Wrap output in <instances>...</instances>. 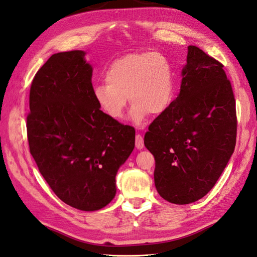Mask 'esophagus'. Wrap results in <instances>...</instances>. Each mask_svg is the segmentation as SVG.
I'll use <instances>...</instances> for the list:
<instances>
[{"mask_svg":"<svg viewBox=\"0 0 257 257\" xmlns=\"http://www.w3.org/2000/svg\"><path fill=\"white\" fill-rule=\"evenodd\" d=\"M145 147V142H143V137L138 134L136 136V148L139 149V150H141V149Z\"/></svg>","mask_w":257,"mask_h":257,"instance_id":"obj_1","label":"esophagus"}]
</instances>
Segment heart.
<instances>
[{
    "label": "heart",
    "mask_w": 257,
    "mask_h": 257,
    "mask_svg": "<svg viewBox=\"0 0 257 257\" xmlns=\"http://www.w3.org/2000/svg\"><path fill=\"white\" fill-rule=\"evenodd\" d=\"M92 92L99 109L114 120L122 118L129 98L130 117L141 123L150 112L159 116L171 107L175 98L174 68L161 52L127 53L107 65L105 81L96 83Z\"/></svg>",
    "instance_id": "heart-1"
}]
</instances>
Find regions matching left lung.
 <instances>
[{"label":"left lung","mask_w":257,"mask_h":257,"mask_svg":"<svg viewBox=\"0 0 257 257\" xmlns=\"http://www.w3.org/2000/svg\"><path fill=\"white\" fill-rule=\"evenodd\" d=\"M181 92L145 135L156 160L160 196L186 205L214 186L234 151L235 99L223 64L196 46L188 47Z\"/></svg>","instance_id":"8db88e82"}]
</instances>
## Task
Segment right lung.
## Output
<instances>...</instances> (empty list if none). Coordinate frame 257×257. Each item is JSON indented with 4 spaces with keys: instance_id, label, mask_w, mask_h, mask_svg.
I'll list each match as a JSON object with an SVG mask.
<instances>
[{
    "instance_id": "obj_1",
    "label": "right lung",
    "mask_w": 257,
    "mask_h": 257,
    "mask_svg": "<svg viewBox=\"0 0 257 257\" xmlns=\"http://www.w3.org/2000/svg\"><path fill=\"white\" fill-rule=\"evenodd\" d=\"M85 52L52 55L29 92V151L52 192L84 211L101 209L116 195L118 169L135 148V128L106 116L93 96Z\"/></svg>"
}]
</instances>
